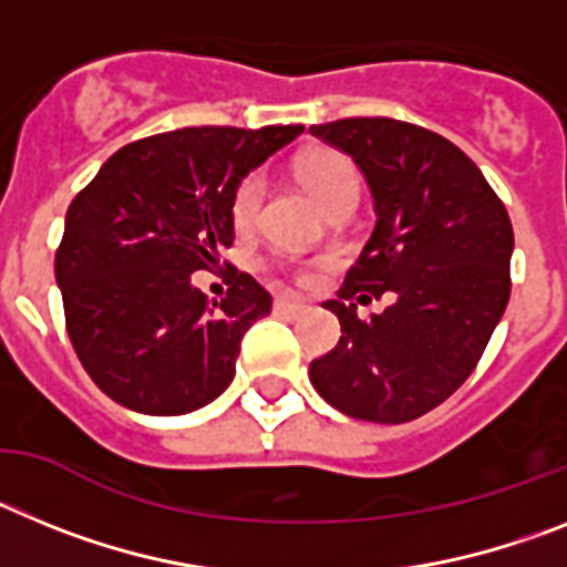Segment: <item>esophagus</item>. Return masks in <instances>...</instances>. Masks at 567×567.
Segmentation results:
<instances>
[{
    "instance_id": "obj_1",
    "label": "esophagus",
    "mask_w": 567,
    "mask_h": 567,
    "mask_svg": "<svg viewBox=\"0 0 567 567\" xmlns=\"http://www.w3.org/2000/svg\"><path fill=\"white\" fill-rule=\"evenodd\" d=\"M274 311H277V313H299V311H302V302H299L297 297H290V293H282V297H277V302H274Z\"/></svg>"
}]
</instances>
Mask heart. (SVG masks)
I'll list each match as a JSON object with an SVG mask.
<instances>
[{"label": "heart", "instance_id": "heart-1", "mask_svg": "<svg viewBox=\"0 0 567 567\" xmlns=\"http://www.w3.org/2000/svg\"><path fill=\"white\" fill-rule=\"evenodd\" d=\"M297 176L305 190L317 199L322 210H331L339 202H353L359 196V174L353 162L339 151H308L299 156ZM265 196V182L259 174H248L230 196V219L236 228H250L256 223Z\"/></svg>", "mask_w": 567, "mask_h": 567}]
</instances>
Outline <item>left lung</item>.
<instances>
[{
    "label": "left lung",
    "mask_w": 567,
    "mask_h": 567,
    "mask_svg": "<svg viewBox=\"0 0 567 567\" xmlns=\"http://www.w3.org/2000/svg\"><path fill=\"white\" fill-rule=\"evenodd\" d=\"M371 188V239L337 299L342 337L313 359L311 382L353 420L411 422L471 377L511 297L514 228L480 167L454 142L400 120L313 125ZM392 305L359 320L355 305Z\"/></svg>",
    "instance_id": "obj_1"
}]
</instances>
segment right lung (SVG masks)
I'll list each match as a JSON object with an SVG mask.
<instances>
[{
	"mask_svg": "<svg viewBox=\"0 0 567 567\" xmlns=\"http://www.w3.org/2000/svg\"><path fill=\"white\" fill-rule=\"evenodd\" d=\"M302 125L182 127L120 147L65 216L56 285L87 377L122 408L182 416L236 373L270 293L239 274L223 302L190 282L234 243L236 185Z\"/></svg>",
	"mask_w": 567,
	"mask_h": 567,
	"instance_id": "1",
	"label": "right lung"
}]
</instances>
